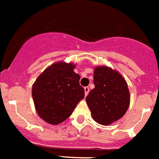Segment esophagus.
<instances>
[{
    "label": "esophagus",
    "mask_w": 159,
    "mask_h": 159,
    "mask_svg": "<svg viewBox=\"0 0 159 159\" xmlns=\"http://www.w3.org/2000/svg\"><path fill=\"white\" fill-rule=\"evenodd\" d=\"M84 91H85V95L87 96V94H88V93H89L90 91V88L88 87H84Z\"/></svg>",
    "instance_id": "1"
}]
</instances>
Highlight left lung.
Returning a JSON list of instances; mask_svg holds the SVG:
<instances>
[{"label": "left lung", "instance_id": "obj_1", "mask_svg": "<svg viewBox=\"0 0 159 159\" xmlns=\"http://www.w3.org/2000/svg\"><path fill=\"white\" fill-rule=\"evenodd\" d=\"M94 84V88L86 98L94 120L108 125L121 118L130 102L128 84L123 76L108 67H97Z\"/></svg>", "mask_w": 159, "mask_h": 159}]
</instances>
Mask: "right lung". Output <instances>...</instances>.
Masks as SVG:
<instances>
[{
    "label": "right lung",
    "instance_id": "add662e5",
    "mask_svg": "<svg viewBox=\"0 0 159 159\" xmlns=\"http://www.w3.org/2000/svg\"><path fill=\"white\" fill-rule=\"evenodd\" d=\"M71 63L57 62L41 74L32 87V97L41 118L51 125L61 123L84 98L80 75Z\"/></svg>",
    "mask_w": 159,
    "mask_h": 159
}]
</instances>
